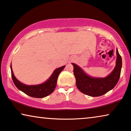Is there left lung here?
I'll return each mask as SVG.
<instances>
[{"mask_svg": "<svg viewBox=\"0 0 131 131\" xmlns=\"http://www.w3.org/2000/svg\"><path fill=\"white\" fill-rule=\"evenodd\" d=\"M116 66L108 76L104 78H96L86 74L80 66L72 63L73 73L76 78V85L81 93L91 97L101 96L116 86L119 80L122 65V58L116 49Z\"/></svg>", "mask_w": 131, "mask_h": 131, "instance_id": "obj_1", "label": "left lung"}]
</instances>
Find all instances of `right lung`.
Returning a JSON list of instances; mask_svg holds the SVG:
<instances>
[{
	"label": "right lung",
	"mask_w": 131,
	"mask_h": 131,
	"mask_svg": "<svg viewBox=\"0 0 131 131\" xmlns=\"http://www.w3.org/2000/svg\"><path fill=\"white\" fill-rule=\"evenodd\" d=\"M65 67V65H64L62 67L57 68L53 71L52 74L47 81H46L43 83L38 85H28L18 81L15 77L12 71V66L10 65L11 75L15 85L20 91H23V93L30 97H35V98H43L50 95L54 91L56 88L59 75L63 71Z\"/></svg>",
	"instance_id": "obj_1"
}]
</instances>
